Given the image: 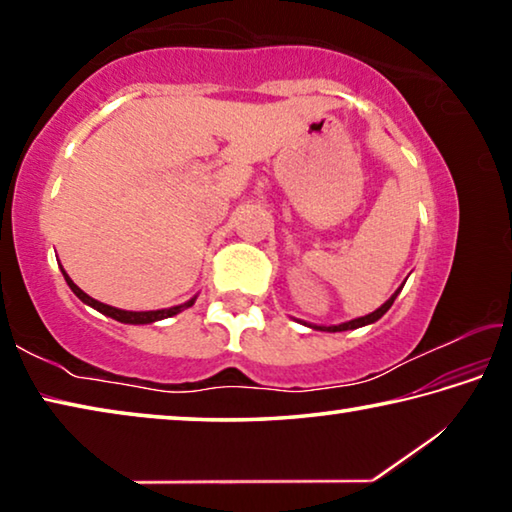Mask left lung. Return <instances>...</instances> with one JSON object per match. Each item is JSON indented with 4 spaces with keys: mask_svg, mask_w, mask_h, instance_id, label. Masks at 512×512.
Listing matches in <instances>:
<instances>
[{
    "mask_svg": "<svg viewBox=\"0 0 512 512\" xmlns=\"http://www.w3.org/2000/svg\"><path fill=\"white\" fill-rule=\"evenodd\" d=\"M397 293H400V289H397L391 298H388L384 305H381L377 311H372V314H368V316H361V318H354V320H350V323H343V325H332V327H314V329H325V332H345V329H357V327H363V325H370V323H375V320H379L381 316L386 314L388 309H391V305L395 302V298H397Z\"/></svg>",
    "mask_w": 512,
    "mask_h": 512,
    "instance_id": "left-lung-1",
    "label": "left lung"
}]
</instances>
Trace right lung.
Returning a JSON list of instances; mask_svg holds the SVG:
<instances>
[{
  "mask_svg": "<svg viewBox=\"0 0 512 512\" xmlns=\"http://www.w3.org/2000/svg\"><path fill=\"white\" fill-rule=\"evenodd\" d=\"M63 275H65V280H67V284H69V289H72V291L76 293V296H79V298L85 302V305H90V307H94L97 311H101V314H106V316H110V318L119 320V323H131V325L155 323V320H162V318L176 316L178 311H183L185 307H192V305H194V300H196V298H192L189 302H185V305H178V307H171V309H158V311H124V309H117V307L103 305V302L90 298L88 293L81 291L79 287H76V284H74L72 280H69V275H67L65 271H63Z\"/></svg>",
  "mask_w": 512,
  "mask_h": 512,
  "instance_id": "obj_1",
  "label": "right lung"
}]
</instances>
